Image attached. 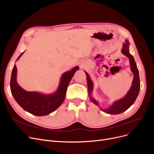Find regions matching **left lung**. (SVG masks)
Returning a JSON list of instances; mask_svg holds the SVG:
<instances>
[{"instance_id":"obj_1","label":"left lung","mask_w":154,"mask_h":154,"mask_svg":"<svg viewBox=\"0 0 154 154\" xmlns=\"http://www.w3.org/2000/svg\"><path fill=\"white\" fill-rule=\"evenodd\" d=\"M129 41L127 39H125V42L123 44V47L121 51L123 55L128 57L129 59L130 69L134 74L132 83H131V86L129 91L125 95V97L114 101L113 104L109 106L108 108H101V107H100L98 101L93 97L92 92L93 90V83L88 73L85 71V74L86 75L88 88V94L90 100L94 105L98 106L100 108L101 110L108 114L117 115L126 111L127 109H128L134 103V102L138 95L139 91H140V78H139L138 69L137 68V64L135 63L134 56L129 52Z\"/></svg>"}]
</instances>
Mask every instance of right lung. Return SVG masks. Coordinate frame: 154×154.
<instances>
[{
	"mask_svg": "<svg viewBox=\"0 0 154 154\" xmlns=\"http://www.w3.org/2000/svg\"><path fill=\"white\" fill-rule=\"evenodd\" d=\"M22 53L16 61L23 56ZM78 66L72 68L64 72L61 76L57 90L53 93L45 94L38 91H27L20 87L17 82V67L14 64L12 69L10 87L13 97L24 110L35 116L50 114L59 108L64 100L68 86Z\"/></svg>",
	"mask_w": 154,
	"mask_h": 154,
	"instance_id": "obj_1",
	"label": "right lung"
}]
</instances>
